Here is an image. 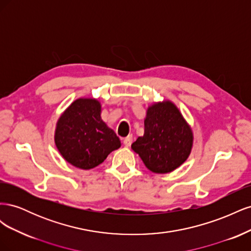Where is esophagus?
Instances as JSON below:
<instances>
[{"label": "esophagus", "mask_w": 251, "mask_h": 251, "mask_svg": "<svg viewBox=\"0 0 251 251\" xmlns=\"http://www.w3.org/2000/svg\"><path fill=\"white\" fill-rule=\"evenodd\" d=\"M133 142V136L132 135H128L127 137H126L124 139V144L126 147H131V144Z\"/></svg>", "instance_id": "obj_1"}]
</instances>
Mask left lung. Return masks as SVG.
Wrapping results in <instances>:
<instances>
[{"label": "left lung", "instance_id": "obj_1", "mask_svg": "<svg viewBox=\"0 0 251 251\" xmlns=\"http://www.w3.org/2000/svg\"><path fill=\"white\" fill-rule=\"evenodd\" d=\"M192 146L191 127L174 103L164 101L148 109L144 135L132 144V149L150 171L164 174L186 160Z\"/></svg>", "mask_w": 251, "mask_h": 251}]
</instances>
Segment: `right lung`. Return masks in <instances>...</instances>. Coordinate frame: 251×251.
<instances>
[{
  "instance_id": "1",
  "label": "right lung",
  "mask_w": 251,
  "mask_h": 251,
  "mask_svg": "<svg viewBox=\"0 0 251 251\" xmlns=\"http://www.w3.org/2000/svg\"><path fill=\"white\" fill-rule=\"evenodd\" d=\"M100 103L90 98L75 100L58 119L55 144L66 160L90 170L104 161L120 140L100 117Z\"/></svg>"
}]
</instances>
